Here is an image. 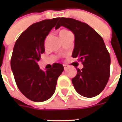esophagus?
<instances>
[{
	"label": "esophagus",
	"mask_w": 122,
	"mask_h": 122,
	"mask_svg": "<svg viewBox=\"0 0 122 122\" xmlns=\"http://www.w3.org/2000/svg\"><path fill=\"white\" fill-rule=\"evenodd\" d=\"M63 66H64V69H65V70H66V69L68 68V66H67V65H64Z\"/></svg>",
	"instance_id": "34e87169"
}]
</instances>
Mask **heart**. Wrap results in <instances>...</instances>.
Here are the masks:
<instances>
[{
  "label": "heart",
  "mask_w": 122,
  "mask_h": 122,
  "mask_svg": "<svg viewBox=\"0 0 122 122\" xmlns=\"http://www.w3.org/2000/svg\"><path fill=\"white\" fill-rule=\"evenodd\" d=\"M69 31H68V30H62L60 31V33L59 34H62V33H66V32H69Z\"/></svg>",
  "instance_id": "1"
}]
</instances>
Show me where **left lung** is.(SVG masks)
<instances>
[{
    "instance_id": "1",
    "label": "left lung",
    "mask_w": 122,
    "mask_h": 122,
    "mask_svg": "<svg viewBox=\"0 0 122 122\" xmlns=\"http://www.w3.org/2000/svg\"><path fill=\"white\" fill-rule=\"evenodd\" d=\"M61 26L74 33L72 57H79L84 66L76 68V76L72 79L74 89L82 96L95 97L105 89L110 76V54L103 39L90 25L74 19L61 17L56 29Z\"/></svg>"
}]
</instances>
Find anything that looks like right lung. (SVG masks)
Returning <instances> with one entry per match:
<instances>
[{
	"instance_id": "right-lung-1",
	"label": "right lung",
	"mask_w": 122,
	"mask_h": 122,
	"mask_svg": "<svg viewBox=\"0 0 122 122\" xmlns=\"http://www.w3.org/2000/svg\"><path fill=\"white\" fill-rule=\"evenodd\" d=\"M59 17L35 23L26 29L15 42L11 69L20 92L29 99L42 102L49 99L56 91L58 77L64 70L62 64L54 63L44 71L38 61L44 53V40Z\"/></svg>"
}]
</instances>
